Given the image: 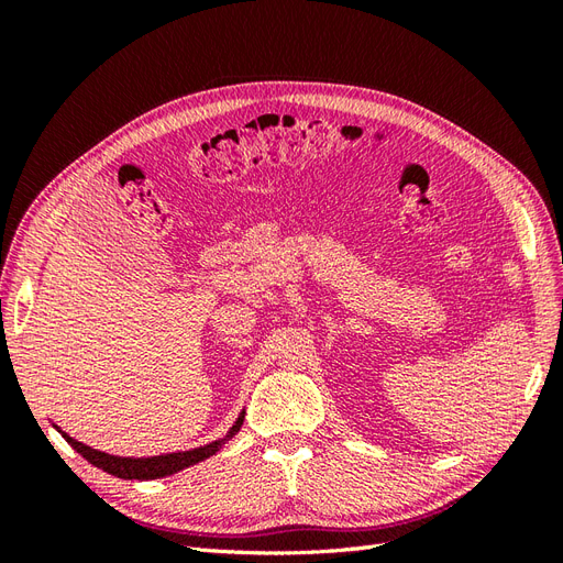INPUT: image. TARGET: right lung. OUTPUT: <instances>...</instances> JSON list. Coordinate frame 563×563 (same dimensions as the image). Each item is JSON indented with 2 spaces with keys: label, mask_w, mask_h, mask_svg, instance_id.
<instances>
[{
  "label": "right lung",
  "mask_w": 563,
  "mask_h": 563,
  "mask_svg": "<svg viewBox=\"0 0 563 563\" xmlns=\"http://www.w3.org/2000/svg\"><path fill=\"white\" fill-rule=\"evenodd\" d=\"M242 424H244V411L236 416L234 424L223 439H216V441H211V444H203V446H197V449H190V451H176V453H162V455H147V457H126V455H112V453H106V451H98V449L81 444V441H77L75 437H70L67 432H63L56 422H54V428L65 437L67 444H70L79 455L87 457L91 465L100 467L112 476H119V479H139V482H143V479H159V476L176 474L185 467L201 463V460H207L209 455H213V453L223 449L225 441H230L236 432H240Z\"/></svg>",
  "instance_id": "right-lung-1"
}]
</instances>
